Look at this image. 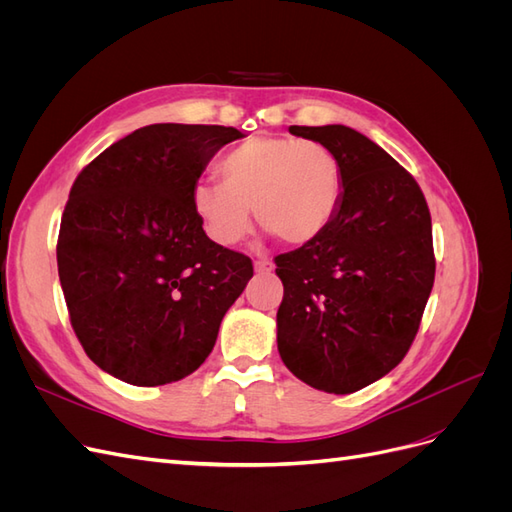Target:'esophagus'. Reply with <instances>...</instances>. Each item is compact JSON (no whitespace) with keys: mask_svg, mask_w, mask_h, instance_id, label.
<instances>
[{"mask_svg":"<svg viewBox=\"0 0 512 512\" xmlns=\"http://www.w3.org/2000/svg\"><path fill=\"white\" fill-rule=\"evenodd\" d=\"M254 271L256 273H271L273 271V262L269 258H258L254 262Z\"/></svg>","mask_w":512,"mask_h":512,"instance_id":"esophagus-1","label":"esophagus"}]
</instances>
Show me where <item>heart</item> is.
<instances>
[{"mask_svg":"<svg viewBox=\"0 0 512 512\" xmlns=\"http://www.w3.org/2000/svg\"><path fill=\"white\" fill-rule=\"evenodd\" d=\"M220 181H198L192 209L207 237L237 245L262 228L288 245L320 237L342 203L344 175L335 153L318 141L294 136H254L232 147L220 162Z\"/></svg>","mask_w":512,"mask_h":512,"instance_id":"b5f03b06","label":"heart"}]
</instances>
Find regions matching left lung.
I'll return each instance as SVG.
<instances>
[{"label":"left lung","instance_id":"obj_1","mask_svg":"<svg viewBox=\"0 0 512 512\" xmlns=\"http://www.w3.org/2000/svg\"><path fill=\"white\" fill-rule=\"evenodd\" d=\"M288 130L335 153L344 194L320 237L275 258L277 350L305 384L348 395L397 367L421 327L436 277L431 215L414 177L361 132Z\"/></svg>","mask_w":512,"mask_h":512}]
</instances>
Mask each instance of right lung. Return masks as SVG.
<instances>
[{"label":"right lung","instance_id":"right-lung-1","mask_svg":"<svg viewBox=\"0 0 512 512\" xmlns=\"http://www.w3.org/2000/svg\"><path fill=\"white\" fill-rule=\"evenodd\" d=\"M235 128L153 123L91 160L61 215L57 269L87 356L134 386L205 363L252 260L213 243L192 209L209 160Z\"/></svg>","mask_w":512,"mask_h":512}]
</instances>
